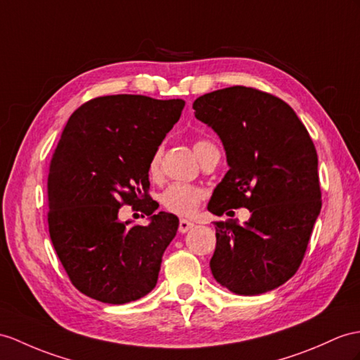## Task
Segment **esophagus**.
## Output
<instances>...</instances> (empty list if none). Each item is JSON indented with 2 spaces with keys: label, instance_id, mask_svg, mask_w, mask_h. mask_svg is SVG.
Returning <instances> with one entry per match:
<instances>
[{
  "label": "esophagus",
  "instance_id": "34e87169",
  "mask_svg": "<svg viewBox=\"0 0 360 360\" xmlns=\"http://www.w3.org/2000/svg\"><path fill=\"white\" fill-rule=\"evenodd\" d=\"M192 227H194V223L189 221V220H185V218H181L180 223H179V232L180 233H186L188 231H191Z\"/></svg>",
  "mask_w": 360,
  "mask_h": 360
}]
</instances>
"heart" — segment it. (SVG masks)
Listing matches in <instances>:
<instances>
[{"label": "heart", "mask_w": 360, "mask_h": 360, "mask_svg": "<svg viewBox=\"0 0 360 360\" xmlns=\"http://www.w3.org/2000/svg\"><path fill=\"white\" fill-rule=\"evenodd\" d=\"M192 150H194L197 159L203 162L206 155L217 150L215 145L209 140L198 139L192 143ZM160 162H162V148L159 146L151 154L150 160H148V177L153 181H159L162 177L160 171ZM205 194L203 191L194 185H188V183H171L169 186H166L160 194V205L166 210L179 217H191L198 209L201 200H203Z\"/></svg>", "instance_id": "heart-1"}]
</instances>
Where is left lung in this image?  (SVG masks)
Instances as JSON below:
<instances>
[{"mask_svg": "<svg viewBox=\"0 0 360 360\" xmlns=\"http://www.w3.org/2000/svg\"><path fill=\"white\" fill-rule=\"evenodd\" d=\"M192 108L220 136L231 166L207 209L252 214L244 226L214 223L212 275L236 295L274 290L300 269L321 212L316 148L290 105L252 86L203 94Z\"/></svg>", "mask_w": 360, "mask_h": 360, "instance_id": "1", "label": "left lung"}]
</instances>
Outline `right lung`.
<instances>
[{
  "label": "right lung",
  "instance_id": "1",
  "mask_svg": "<svg viewBox=\"0 0 360 360\" xmlns=\"http://www.w3.org/2000/svg\"><path fill=\"white\" fill-rule=\"evenodd\" d=\"M185 102L140 94L101 96L72 116L51 155L49 232L79 292L105 304L150 293L179 218L154 210L148 160L177 124ZM122 205L152 215L148 226L122 224Z\"/></svg>",
  "mask_w": 360,
  "mask_h": 360
}]
</instances>
